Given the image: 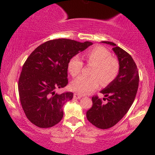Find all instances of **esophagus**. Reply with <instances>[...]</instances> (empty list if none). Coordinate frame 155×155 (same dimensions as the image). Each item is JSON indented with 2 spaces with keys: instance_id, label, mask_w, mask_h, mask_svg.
I'll use <instances>...</instances> for the list:
<instances>
[{
  "instance_id": "obj_1",
  "label": "esophagus",
  "mask_w": 155,
  "mask_h": 155,
  "mask_svg": "<svg viewBox=\"0 0 155 155\" xmlns=\"http://www.w3.org/2000/svg\"><path fill=\"white\" fill-rule=\"evenodd\" d=\"M81 97H82V95L79 93H76H76L74 94V97L76 99H80Z\"/></svg>"
}]
</instances>
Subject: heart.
Segmentation results:
<instances>
[{"mask_svg":"<svg viewBox=\"0 0 155 155\" xmlns=\"http://www.w3.org/2000/svg\"><path fill=\"white\" fill-rule=\"evenodd\" d=\"M88 65H92L90 74L91 76H80L72 81L70 87L73 91L87 94L97 88L100 81L106 86L114 81L120 70L119 60L111 56V53L102 46L88 49L82 55ZM84 63L78 56H74L68 63V71L73 77L81 74Z\"/></svg>","mask_w":155,"mask_h":155,"instance_id":"b5f03b06","label":"heart"}]
</instances>
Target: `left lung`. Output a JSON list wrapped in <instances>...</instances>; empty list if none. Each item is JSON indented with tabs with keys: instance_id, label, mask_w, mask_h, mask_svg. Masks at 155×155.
<instances>
[{
	"instance_id": "obj_1",
	"label": "left lung",
	"mask_w": 155,
	"mask_h": 155,
	"mask_svg": "<svg viewBox=\"0 0 155 155\" xmlns=\"http://www.w3.org/2000/svg\"><path fill=\"white\" fill-rule=\"evenodd\" d=\"M103 42L114 46L120 70L114 81L101 92L106 98L103 101L97 95L92 96V106L87 111V118L97 128L108 129L121 120L132 106L138 91L139 74L129 53L113 42ZM106 100V102H103Z\"/></svg>"
}]
</instances>
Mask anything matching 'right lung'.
<instances>
[{
  "label": "right lung",
  "mask_w": 155,
  "mask_h": 155,
  "mask_svg": "<svg viewBox=\"0 0 155 155\" xmlns=\"http://www.w3.org/2000/svg\"><path fill=\"white\" fill-rule=\"evenodd\" d=\"M92 43L67 38L53 39L41 44L27 58L18 82L19 101L30 122L41 128L54 126L63 117V106L74 93L55 90L65 87L68 63Z\"/></svg>",
  "instance_id": "right-lung-1"
}]
</instances>
